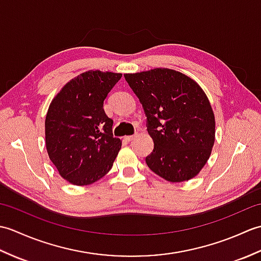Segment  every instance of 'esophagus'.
Instances as JSON below:
<instances>
[{
    "label": "esophagus",
    "mask_w": 261,
    "mask_h": 261,
    "mask_svg": "<svg viewBox=\"0 0 261 261\" xmlns=\"http://www.w3.org/2000/svg\"><path fill=\"white\" fill-rule=\"evenodd\" d=\"M136 138H137V135H132V136H125L124 139L126 141H132L134 139H136Z\"/></svg>",
    "instance_id": "34e87169"
}]
</instances>
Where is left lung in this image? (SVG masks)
Masks as SVG:
<instances>
[{"mask_svg":"<svg viewBox=\"0 0 261 261\" xmlns=\"http://www.w3.org/2000/svg\"><path fill=\"white\" fill-rule=\"evenodd\" d=\"M124 77L142 104L153 140L148 167L170 182L194 178L207 163L215 140L206 94L190 76L169 68Z\"/></svg>","mask_w":261,"mask_h":261,"instance_id":"left-lung-1","label":"left lung"}]
</instances>
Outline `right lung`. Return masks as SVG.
<instances>
[{"label": "right lung", "instance_id": "add662e5", "mask_svg": "<svg viewBox=\"0 0 261 261\" xmlns=\"http://www.w3.org/2000/svg\"><path fill=\"white\" fill-rule=\"evenodd\" d=\"M122 74L87 70L53 98L45 120L48 156L70 184L91 185L112 168L122 146L103 102Z\"/></svg>", "mask_w": 261, "mask_h": 261}]
</instances>
